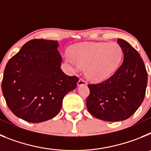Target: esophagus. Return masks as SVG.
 <instances>
[{"mask_svg": "<svg viewBox=\"0 0 151 151\" xmlns=\"http://www.w3.org/2000/svg\"><path fill=\"white\" fill-rule=\"evenodd\" d=\"M77 85H78V86H82V85H86V82H85V80L82 79V78H80L79 80H78V83H77Z\"/></svg>", "mask_w": 151, "mask_h": 151, "instance_id": "34e87169", "label": "esophagus"}]
</instances>
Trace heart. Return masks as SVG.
<instances>
[{"instance_id":"1","label":"heart","mask_w":151,"mask_h":151,"mask_svg":"<svg viewBox=\"0 0 151 151\" xmlns=\"http://www.w3.org/2000/svg\"><path fill=\"white\" fill-rule=\"evenodd\" d=\"M122 58V49L116 42L77 44L72 48V56L65 55V60L73 71L85 67V76L94 82H102L111 76Z\"/></svg>"}]
</instances>
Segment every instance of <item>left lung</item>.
Returning <instances> with one entry per match:
<instances>
[{
  "label": "left lung",
  "mask_w": 151,
  "mask_h": 151,
  "mask_svg": "<svg viewBox=\"0 0 151 151\" xmlns=\"http://www.w3.org/2000/svg\"><path fill=\"white\" fill-rule=\"evenodd\" d=\"M117 42L123 52L122 65L108 79L88 85V110L108 122L125 120L133 115L143 102L147 84V73L138 52L125 40L119 38Z\"/></svg>",
  "instance_id": "obj_1"
}]
</instances>
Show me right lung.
Returning <instances> with one entry per match:
<instances>
[{
    "mask_svg": "<svg viewBox=\"0 0 151 151\" xmlns=\"http://www.w3.org/2000/svg\"><path fill=\"white\" fill-rule=\"evenodd\" d=\"M57 41L26 42L6 63L2 92L8 107L29 122L47 121L59 113L63 99L77 86L78 78L61 69Z\"/></svg>",
    "mask_w": 151,
    "mask_h": 151,
    "instance_id": "1",
    "label": "right lung"
}]
</instances>
